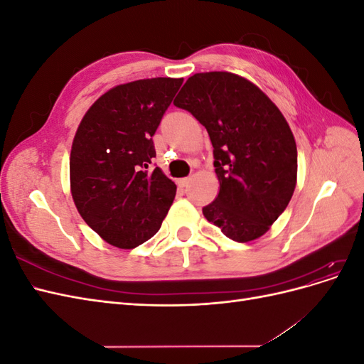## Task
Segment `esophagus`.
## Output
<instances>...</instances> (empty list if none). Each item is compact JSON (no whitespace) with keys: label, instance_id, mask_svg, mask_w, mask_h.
Instances as JSON below:
<instances>
[{"label":"esophagus","instance_id":"obj_1","mask_svg":"<svg viewBox=\"0 0 364 364\" xmlns=\"http://www.w3.org/2000/svg\"><path fill=\"white\" fill-rule=\"evenodd\" d=\"M190 182V178H182V179H178V185L181 186V188H185L186 185H188Z\"/></svg>","mask_w":364,"mask_h":364}]
</instances>
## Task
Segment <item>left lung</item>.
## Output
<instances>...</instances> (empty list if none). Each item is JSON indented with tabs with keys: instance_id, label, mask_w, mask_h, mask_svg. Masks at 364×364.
<instances>
[{
	"instance_id": "obj_1",
	"label": "left lung",
	"mask_w": 364,
	"mask_h": 364,
	"mask_svg": "<svg viewBox=\"0 0 364 364\" xmlns=\"http://www.w3.org/2000/svg\"><path fill=\"white\" fill-rule=\"evenodd\" d=\"M205 129L214 147L220 191L202 211L238 243L257 240L287 208L297 176L289 123L258 86L232 73L190 77L174 100Z\"/></svg>"
}]
</instances>
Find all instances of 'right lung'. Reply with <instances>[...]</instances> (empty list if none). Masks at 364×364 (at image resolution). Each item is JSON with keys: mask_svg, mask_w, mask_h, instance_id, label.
Returning a JSON list of instances; mask_svg holds the SVG:
<instances>
[{"mask_svg": "<svg viewBox=\"0 0 364 364\" xmlns=\"http://www.w3.org/2000/svg\"><path fill=\"white\" fill-rule=\"evenodd\" d=\"M183 79L156 77L118 85L87 109L70 156L77 211L109 245L134 249L155 235L176 185L161 168L151 136Z\"/></svg>", "mask_w": 364, "mask_h": 364, "instance_id": "obj_1", "label": "right lung"}]
</instances>
